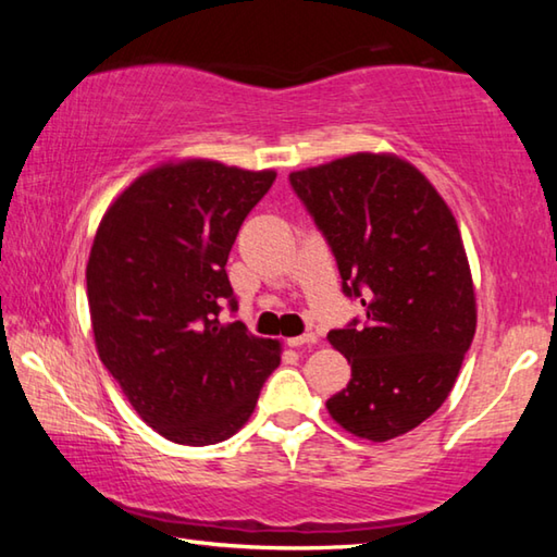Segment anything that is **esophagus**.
I'll return each instance as SVG.
<instances>
[{"label": "esophagus", "mask_w": 557, "mask_h": 557, "mask_svg": "<svg viewBox=\"0 0 557 557\" xmlns=\"http://www.w3.org/2000/svg\"><path fill=\"white\" fill-rule=\"evenodd\" d=\"M317 344V334H301V336H292L287 338V346L299 348V346H312Z\"/></svg>", "instance_id": "34e87169"}]
</instances>
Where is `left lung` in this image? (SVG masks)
I'll list each match as a JSON object with an SVG mask.
<instances>
[{
  "label": "left lung",
  "mask_w": 557,
  "mask_h": 557,
  "mask_svg": "<svg viewBox=\"0 0 557 557\" xmlns=\"http://www.w3.org/2000/svg\"><path fill=\"white\" fill-rule=\"evenodd\" d=\"M332 245L363 326L329 332L351 381L326 400L346 432L388 442L442 403L476 332V295L459 225L430 178L391 152H356L289 174Z\"/></svg>",
  "instance_id": "8db88e82"
}]
</instances>
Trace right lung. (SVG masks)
<instances>
[{
	"label": "right lung",
	"instance_id": "1",
	"mask_svg": "<svg viewBox=\"0 0 557 557\" xmlns=\"http://www.w3.org/2000/svg\"><path fill=\"white\" fill-rule=\"evenodd\" d=\"M275 169L166 159L108 206L86 280L100 361L135 412L176 445H215L256 410L282 346L221 322L225 262Z\"/></svg>",
	"mask_w": 557,
	"mask_h": 557
}]
</instances>
